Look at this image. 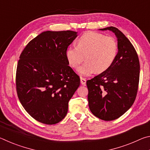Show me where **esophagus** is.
I'll return each instance as SVG.
<instances>
[{
	"mask_svg": "<svg viewBox=\"0 0 150 150\" xmlns=\"http://www.w3.org/2000/svg\"><path fill=\"white\" fill-rule=\"evenodd\" d=\"M80 80H81V83L83 85H85L86 84V79L85 78L83 77H81L80 78Z\"/></svg>",
	"mask_w": 150,
	"mask_h": 150,
	"instance_id": "esophagus-1",
	"label": "esophagus"
}]
</instances>
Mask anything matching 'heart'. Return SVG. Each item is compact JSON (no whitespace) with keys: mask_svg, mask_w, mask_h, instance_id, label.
Wrapping results in <instances>:
<instances>
[{"mask_svg":"<svg viewBox=\"0 0 150 150\" xmlns=\"http://www.w3.org/2000/svg\"><path fill=\"white\" fill-rule=\"evenodd\" d=\"M118 52V43L115 38L87 32L77 40V46L70 45L67 48L65 56L74 69L79 68L85 56L87 62L79 69V73L81 75L88 76L109 69L115 62Z\"/></svg>","mask_w":150,"mask_h":150,"instance_id":"heart-1","label":"heart"}]
</instances>
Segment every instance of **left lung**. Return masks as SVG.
I'll return each mask as SVG.
<instances>
[{"label":"left lung","instance_id":"1","mask_svg":"<svg viewBox=\"0 0 150 150\" xmlns=\"http://www.w3.org/2000/svg\"><path fill=\"white\" fill-rule=\"evenodd\" d=\"M100 30L115 33L118 52L109 69L87 81L88 101L94 115L110 121L122 116L135 101L140 66L135 48L122 32L112 26Z\"/></svg>","mask_w":150,"mask_h":150}]
</instances>
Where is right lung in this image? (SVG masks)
<instances>
[{
    "label": "right lung",
    "mask_w": 150,
    "mask_h": 150,
    "mask_svg": "<svg viewBox=\"0 0 150 150\" xmlns=\"http://www.w3.org/2000/svg\"><path fill=\"white\" fill-rule=\"evenodd\" d=\"M77 32L46 31L32 40L20 55L16 88L20 103L33 118L55 124L65 118L80 85L79 76L65 56Z\"/></svg>",
    "instance_id": "obj_1"
}]
</instances>
